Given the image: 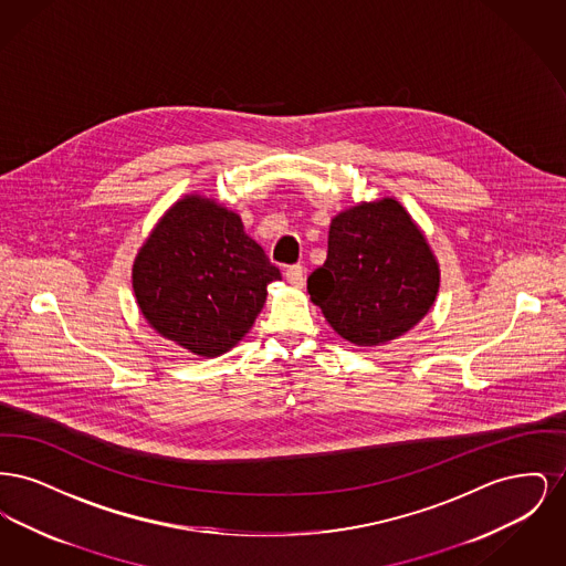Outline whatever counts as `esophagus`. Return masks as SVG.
<instances>
[{"mask_svg":"<svg viewBox=\"0 0 566 566\" xmlns=\"http://www.w3.org/2000/svg\"><path fill=\"white\" fill-rule=\"evenodd\" d=\"M284 275H286L289 284L295 289H301L305 284V270L301 265H291L289 270L284 271Z\"/></svg>","mask_w":566,"mask_h":566,"instance_id":"1","label":"esophagus"}]
</instances>
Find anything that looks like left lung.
<instances>
[{
    "label": "left lung",
    "instance_id": "1",
    "mask_svg": "<svg viewBox=\"0 0 566 566\" xmlns=\"http://www.w3.org/2000/svg\"><path fill=\"white\" fill-rule=\"evenodd\" d=\"M439 282L424 231L395 197H381L331 220L326 261L307 277V293L346 342L381 346L431 312Z\"/></svg>",
    "mask_w": 566,
    "mask_h": 566
}]
</instances>
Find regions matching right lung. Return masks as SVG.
Returning <instances> with one entry per match:
<instances>
[{
  "mask_svg": "<svg viewBox=\"0 0 566 566\" xmlns=\"http://www.w3.org/2000/svg\"><path fill=\"white\" fill-rule=\"evenodd\" d=\"M238 212L190 192L178 199L137 250L135 301L161 337L214 358L242 342L280 280Z\"/></svg>",
  "mask_w": 566,
  "mask_h": 566,
  "instance_id": "add662e5",
  "label": "right lung"
}]
</instances>
